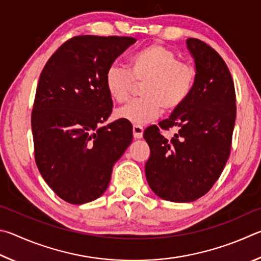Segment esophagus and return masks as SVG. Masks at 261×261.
<instances>
[{
	"label": "esophagus",
	"instance_id": "1",
	"mask_svg": "<svg viewBox=\"0 0 261 261\" xmlns=\"http://www.w3.org/2000/svg\"><path fill=\"white\" fill-rule=\"evenodd\" d=\"M143 127L141 125H134L133 126V135L135 139H141L143 136Z\"/></svg>",
	"mask_w": 261,
	"mask_h": 261
}]
</instances>
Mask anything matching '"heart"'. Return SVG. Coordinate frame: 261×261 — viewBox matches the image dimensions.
Listing matches in <instances>:
<instances>
[{"label":"heart","instance_id":"obj_1","mask_svg":"<svg viewBox=\"0 0 261 261\" xmlns=\"http://www.w3.org/2000/svg\"><path fill=\"white\" fill-rule=\"evenodd\" d=\"M128 70L110 66L104 76L109 95L117 103L130 97L135 81L143 82L141 98L134 99L117 111V117L135 125L158 118L164 109L175 111L193 93L196 70L191 64L179 61L177 55L159 43H152L133 53L127 61Z\"/></svg>","mask_w":261,"mask_h":261}]
</instances>
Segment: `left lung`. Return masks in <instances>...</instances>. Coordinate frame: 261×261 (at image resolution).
Returning a JSON list of instances; mask_svg holds the SVG:
<instances>
[{"label":"left lung","mask_w":261,"mask_h":261,"mask_svg":"<svg viewBox=\"0 0 261 261\" xmlns=\"http://www.w3.org/2000/svg\"><path fill=\"white\" fill-rule=\"evenodd\" d=\"M196 81L186 103L171 117L149 126L143 138L150 147L145 176L159 197L187 203L202 197L216 184L229 158L236 119L234 81L216 50L190 38ZM175 127L171 140L162 130Z\"/></svg>","instance_id":"8db88e82"}]
</instances>
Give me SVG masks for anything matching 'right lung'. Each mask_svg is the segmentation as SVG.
Wrapping results in <instances>:
<instances>
[{
  "mask_svg": "<svg viewBox=\"0 0 261 261\" xmlns=\"http://www.w3.org/2000/svg\"><path fill=\"white\" fill-rule=\"evenodd\" d=\"M135 42L128 36L77 35L63 43L41 72L31 118L35 163L67 203L80 205L102 196L114 163L133 140L129 121L99 123L113 105L105 73Z\"/></svg>",
  "mask_w": 261,
  "mask_h": 261,
  "instance_id": "right-lung-1",
  "label": "right lung"
}]
</instances>
